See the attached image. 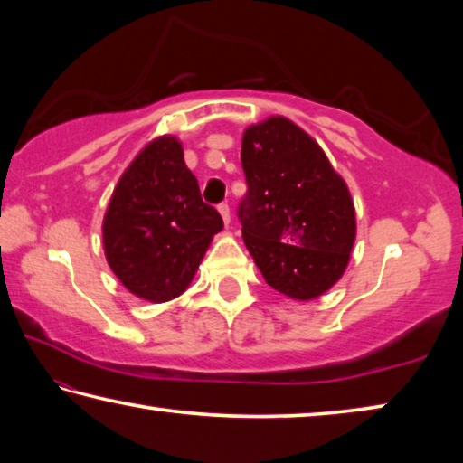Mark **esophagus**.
<instances>
[{"label": "esophagus", "instance_id": "esophagus-1", "mask_svg": "<svg viewBox=\"0 0 463 463\" xmlns=\"http://www.w3.org/2000/svg\"><path fill=\"white\" fill-rule=\"evenodd\" d=\"M218 213H221L224 224L231 222V208H229V203H221V206H218Z\"/></svg>", "mask_w": 463, "mask_h": 463}]
</instances>
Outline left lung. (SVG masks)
Here are the masks:
<instances>
[{
	"mask_svg": "<svg viewBox=\"0 0 463 463\" xmlns=\"http://www.w3.org/2000/svg\"><path fill=\"white\" fill-rule=\"evenodd\" d=\"M241 163L242 241L268 284L294 300L331 289L355 242L349 187L310 135L284 116L250 124Z\"/></svg>",
	"mask_w": 463,
	"mask_h": 463,
	"instance_id": "1",
	"label": "left lung"
}]
</instances>
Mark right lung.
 <instances>
[{"instance_id":"1","label":"right lung","mask_w":463,"mask_h":463,"mask_svg":"<svg viewBox=\"0 0 463 463\" xmlns=\"http://www.w3.org/2000/svg\"><path fill=\"white\" fill-rule=\"evenodd\" d=\"M222 226L185 167L182 143L163 135L118 179L101 234L109 269L122 286L159 304L185 292Z\"/></svg>"}]
</instances>
